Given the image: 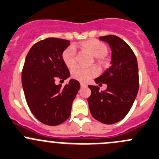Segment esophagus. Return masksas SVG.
Returning a JSON list of instances; mask_svg holds the SVG:
<instances>
[{
	"label": "esophagus",
	"instance_id": "esophagus-1",
	"mask_svg": "<svg viewBox=\"0 0 159 159\" xmlns=\"http://www.w3.org/2000/svg\"><path fill=\"white\" fill-rule=\"evenodd\" d=\"M80 87H87V84H84V83H80Z\"/></svg>",
	"mask_w": 159,
	"mask_h": 159
}]
</instances>
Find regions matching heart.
Here are the masks:
<instances>
[{
  "mask_svg": "<svg viewBox=\"0 0 159 159\" xmlns=\"http://www.w3.org/2000/svg\"><path fill=\"white\" fill-rule=\"evenodd\" d=\"M74 48H78L84 52H87L95 57V61L101 67H105L108 64L106 54L108 52V46L105 43L97 39H89L80 42L74 45ZM61 59L66 66L72 69L75 66V52L72 47L67 48L61 53ZM98 74V69L96 66L89 68L75 67L71 72L72 77L80 82H87L96 76Z\"/></svg>",
  "mask_w": 159,
  "mask_h": 159,
  "instance_id": "heart-1",
  "label": "heart"
}]
</instances>
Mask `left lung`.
Masks as SVG:
<instances>
[{
	"mask_svg": "<svg viewBox=\"0 0 159 159\" xmlns=\"http://www.w3.org/2000/svg\"><path fill=\"white\" fill-rule=\"evenodd\" d=\"M111 49V66L95 79L99 86L107 84L105 91L98 86H88L91 94L87 98L92 116L105 124H114L127 115L139 89L138 65L130 47L114 35L101 37Z\"/></svg>",
	"mask_w": 159,
	"mask_h": 159,
	"instance_id": "1",
	"label": "left lung"
}]
</instances>
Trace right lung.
Returning a JSON list of instances; mask_svg holds the SVG:
<instances>
[{
    "label": "right lung",
    "mask_w": 159,
    "mask_h": 159,
    "mask_svg": "<svg viewBox=\"0 0 159 159\" xmlns=\"http://www.w3.org/2000/svg\"><path fill=\"white\" fill-rule=\"evenodd\" d=\"M70 41L59 38L44 39L30 48L22 72V84L30 111L40 122L57 126L69 119L72 101L80 84L70 80L65 87L56 85L70 75L61 59V53Z\"/></svg>",
    "instance_id": "1"
}]
</instances>
